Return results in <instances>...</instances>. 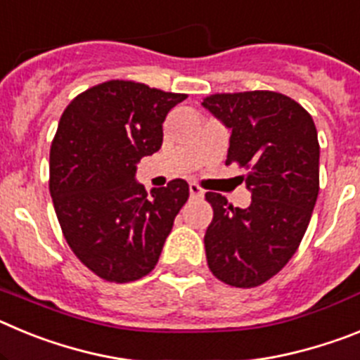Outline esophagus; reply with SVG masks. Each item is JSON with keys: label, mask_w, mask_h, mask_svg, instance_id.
Returning <instances> with one entry per match:
<instances>
[{"label": "esophagus", "mask_w": 360, "mask_h": 360, "mask_svg": "<svg viewBox=\"0 0 360 360\" xmlns=\"http://www.w3.org/2000/svg\"><path fill=\"white\" fill-rule=\"evenodd\" d=\"M189 195L191 198H203V189L196 184H189Z\"/></svg>", "instance_id": "34e87169"}]
</instances>
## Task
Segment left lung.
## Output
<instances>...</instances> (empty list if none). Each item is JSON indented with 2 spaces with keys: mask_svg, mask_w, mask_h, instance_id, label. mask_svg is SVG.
I'll use <instances>...</instances> for the list:
<instances>
[{
  "mask_svg": "<svg viewBox=\"0 0 360 360\" xmlns=\"http://www.w3.org/2000/svg\"><path fill=\"white\" fill-rule=\"evenodd\" d=\"M202 106L231 129L225 164L247 169L241 180L252 195L245 209L205 195L214 211L203 240L209 269L231 287H257L287 265L310 224L319 195L316 124L276 91L216 94Z\"/></svg>",
  "mask_w": 360,
  "mask_h": 360,
  "instance_id": "1",
  "label": "left lung"
}]
</instances>
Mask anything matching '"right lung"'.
Listing matches in <instances>:
<instances>
[{
    "label": "right lung",
    "mask_w": 360,
    "mask_h": 360,
    "mask_svg": "<svg viewBox=\"0 0 360 360\" xmlns=\"http://www.w3.org/2000/svg\"><path fill=\"white\" fill-rule=\"evenodd\" d=\"M187 95L108 81L73 98L50 149V195L73 254L98 278L149 274L189 186L176 178L151 195L136 164L160 149L165 117Z\"/></svg>",
    "instance_id": "1"
}]
</instances>
